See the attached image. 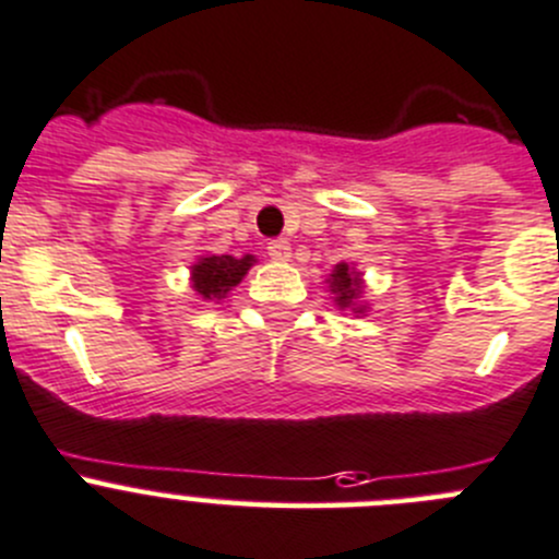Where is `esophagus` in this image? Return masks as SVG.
<instances>
[{"mask_svg":"<svg viewBox=\"0 0 559 559\" xmlns=\"http://www.w3.org/2000/svg\"><path fill=\"white\" fill-rule=\"evenodd\" d=\"M267 253L273 262H289L292 259V248L286 239H273V242L267 245Z\"/></svg>","mask_w":559,"mask_h":559,"instance_id":"esophagus-1","label":"esophagus"}]
</instances>
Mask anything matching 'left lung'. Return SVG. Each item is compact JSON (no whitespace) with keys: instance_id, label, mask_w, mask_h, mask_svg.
Instances as JSON below:
<instances>
[{"instance_id":"8db88e82","label":"left lung","mask_w":559,"mask_h":559,"mask_svg":"<svg viewBox=\"0 0 559 559\" xmlns=\"http://www.w3.org/2000/svg\"><path fill=\"white\" fill-rule=\"evenodd\" d=\"M325 284L338 311H353L356 317L367 314L369 304L364 300V273L356 264L338 262L325 278Z\"/></svg>"}]
</instances>
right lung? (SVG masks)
Instances as JSON below:
<instances>
[{"label": "right lung", "mask_w": 559, "mask_h": 559, "mask_svg": "<svg viewBox=\"0 0 559 559\" xmlns=\"http://www.w3.org/2000/svg\"><path fill=\"white\" fill-rule=\"evenodd\" d=\"M255 264L253 253L245 255H217L203 253L198 255L190 267V289L201 304H221L223 297L248 275V270Z\"/></svg>", "instance_id": "1"}]
</instances>
